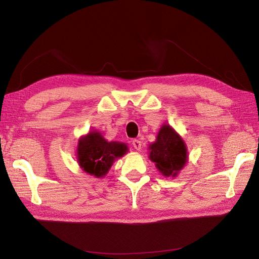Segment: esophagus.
<instances>
[{"instance_id":"obj_1","label":"esophagus","mask_w":259,"mask_h":259,"mask_svg":"<svg viewBox=\"0 0 259 259\" xmlns=\"http://www.w3.org/2000/svg\"><path fill=\"white\" fill-rule=\"evenodd\" d=\"M132 145H133V147L136 149V150H140V149H142V142H140V140H138V139L133 140Z\"/></svg>"}]
</instances>
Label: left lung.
I'll list each match as a JSON object with an SVG mask.
<instances>
[{"instance_id":"8db88e82","label":"left lung","mask_w":259,"mask_h":259,"mask_svg":"<svg viewBox=\"0 0 259 259\" xmlns=\"http://www.w3.org/2000/svg\"><path fill=\"white\" fill-rule=\"evenodd\" d=\"M149 159L165 177H176L188 160L186 144L173 127L163 124L155 142L149 146Z\"/></svg>"}]
</instances>
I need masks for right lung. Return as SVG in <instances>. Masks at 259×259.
Masks as SVG:
<instances>
[{"mask_svg":"<svg viewBox=\"0 0 259 259\" xmlns=\"http://www.w3.org/2000/svg\"><path fill=\"white\" fill-rule=\"evenodd\" d=\"M128 151L127 146L119 142H107L97 131H92L79 139L76 149L77 163L90 175L104 177L113 162Z\"/></svg>","mask_w":259,"mask_h":259,"instance_id":"right-lung-1","label":"right lung"}]
</instances>
